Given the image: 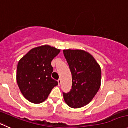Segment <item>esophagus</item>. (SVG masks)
I'll return each instance as SVG.
<instances>
[{
  "label": "esophagus",
  "instance_id": "obj_1",
  "mask_svg": "<svg viewBox=\"0 0 128 128\" xmlns=\"http://www.w3.org/2000/svg\"><path fill=\"white\" fill-rule=\"evenodd\" d=\"M61 82H62V81H61V79H58V84H60V85L61 84Z\"/></svg>",
  "mask_w": 128,
  "mask_h": 128
}]
</instances>
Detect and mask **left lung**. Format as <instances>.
I'll list each match as a JSON object with an SVG mask.
<instances>
[{"instance_id": "1", "label": "left lung", "mask_w": 128, "mask_h": 128, "mask_svg": "<svg viewBox=\"0 0 128 128\" xmlns=\"http://www.w3.org/2000/svg\"><path fill=\"white\" fill-rule=\"evenodd\" d=\"M72 76V89L63 92L70 108H80L93 99L100 87L101 69L93 56L84 50H63Z\"/></svg>"}]
</instances>
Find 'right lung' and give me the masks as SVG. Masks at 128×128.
Returning a JSON list of instances; mask_svg holds the SVG:
<instances>
[{"label":"right lung","instance_id":"obj_1","mask_svg":"<svg viewBox=\"0 0 128 128\" xmlns=\"http://www.w3.org/2000/svg\"><path fill=\"white\" fill-rule=\"evenodd\" d=\"M60 50L44 45L30 50L18 63L17 82L24 97L34 104H40L48 98L58 84L52 78V61Z\"/></svg>","mask_w":128,"mask_h":128}]
</instances>
